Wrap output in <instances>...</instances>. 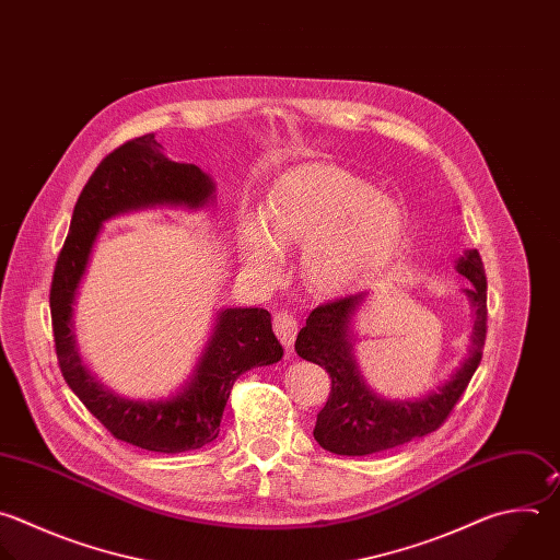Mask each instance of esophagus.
Wrapping results in <instances>:
<instances>
[{"label":"esophagus","instance_id":"obj_1","mask_svg":"<svg viewBox=\"0 0 560 560\" xmlns=\"http://www.w3.org/2000/svg\"><path fill=\"white\" fill-rule=\"evenodd\" d=\"M275 331L277 336L281 338V342L285 345V349H290L294 345V338H296V331H299V320L292 312L288 310H281L275 314Z\"/></svg>","mask_w":560,"mask_h":560}]
</instances>
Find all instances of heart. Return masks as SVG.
Listing matches in <instances>:
<instances>
[{
    "label": "heart",
    "instance_id": "1",
    "mask_svg": "<svg viewBox=\"0 0 560 560\" xmlns=\"http://www.w3.org/2000/svg\"><path fill=\"white\" fill-rule=\"evenodd\" d=\"M402 240L398 205L336 166H305L279 182L266 224L253 218L244 233V261L272 277L281 250L305 248L303 272L318 294H342L378 275Z\"/></svg>",
    "mask_w": 560,
    "mask_h": 560
}]
</instances>
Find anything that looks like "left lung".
Returning a JSON list of instances; mask_svg holds the SVG:
<instances>
[{"label":"left lung","instance_id":"8db88e82","mask_svg":"<svg viewBox=\"0 0 560 560\" xmlns=\"http://www.w3.org/2000/svg\"><path fill=\"white\" fill-rule=\"evenodd\" d=\"M457 272L472 283V288L466 290L475 307L470 351L446 385L416 402L381 400L364 387L358 374L347 327L362 294L340 296L310 312L294 349L303 360L325 366L331 378V394L318 411L314 427V440L325 451L351 457L381 453L424 438L448 420L481 362L488 331V285L479 253L466 250L457 261Z\"/></svg>","mask_w":560,"mask_h":560}]
</instances>
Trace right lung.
Returning a JSON list of instances; mask_svg holds the SVG:
<instances>
[{
  "label": "right lung",
  "instance_id": "obj_1",
  "mask_svg": "<svg viewBox=\"0 0 560 560\" xmlns=\"http://www.w3.org/2000/svg\"><path fill=\"white\" fill-rule=\"evenodd\" d=\"M213 189L200 166L168 160L153 133L127 140L101 160L83 186L52 275L55 351L68 387L116 440L153 453L175 455L213 442L235 381L253 366L281 360L283 347L268 310H222L186 389L164 402H133L105 392L81 364L72 305L105 220L158 205L198 209L211 200Z\"/></svg>",
  "mask_w": 560,
  "mask_h": 560
}]
</instances>
